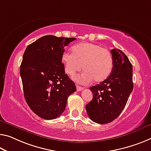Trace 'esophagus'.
<instances>
[{
  "label": "esophagus",
  "mask_w": 151,
  "mask_h": 151,
  "mask_svg": "<svg viewBox=\"0 0 151 151\" xmlns=\"http://www.w3.org/2000/svg\"><path fill=\"white\" fill-rule=\"evenodd\" d=\"M76 88H77L78 91H82V90L83 89V88L82 86H80L76 85Z\"/></svg>",
  "instance_id": "1"
}]
</instances>
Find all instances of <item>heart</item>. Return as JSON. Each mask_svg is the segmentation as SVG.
Returning a JSON list of instances; mask_svg holds the SVG:
<instances>
[{
	"mask_svg": "<svg viewBox=\"0 0 151 151\" xmlns=\"http://www.w3.org/2000/svg\"><path fill=\"white\" fill-rule=\"evenodd\" d=\"M72 53L65 52L62 55L65 72L73 76L82 68L84 72L75 79L82 83L94 80L99 83L105 80L113 69V59L110 52L96 44L83 42L73 46Z\"/></svg>",
	"mask_w": 151,
	"mask_h": 151,
	"instance_id": "obj_1",
	"label": "heart"
}]
</instances>
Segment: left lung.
Instances as JSON below:
<instances>
[{
  "instance_id": "left-lung-1",
  "label": "left lung",
  "mask_w": 151,
  "mask_h": 151,
  "mask_svg": "<svg viewBox=\"0 0 151 151\" xmlns=\"http://www.w3.org/2000/svg\"><path fill=\"white\" fill-rule=\"evenodd\" d=\"M111 52L112 71L105 80L90 88L93 98L86 105L90 119L99 124L110 123L121 114L134 87L129 59L118 48H113Z\"/></svg>"
}]
</instances>
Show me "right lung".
I'll return each instance as SVG.
<instances>
[{
  "mask_svg": "<svg viewBox=\"0 0 151 151\" xmlns=\"http://www.w3.org/2000/svg\"><path fill=\"white\" fill-rule=\"evenodd\" d=\"M76 38L45 36L27 46L20 66L24 94L32 111L45 119L59 117L76 91L65 72L64 47Z\"/></svg>",
  "mask_w": 151,
  "mask_h": 151,
  "instance_id": "right-lung-1",
  "label": "right lung"
}]
</instances>
